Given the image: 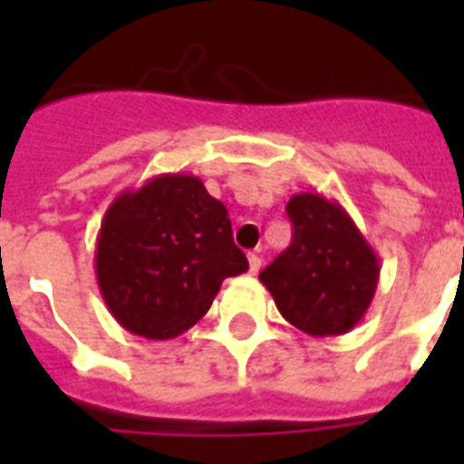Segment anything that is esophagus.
<instances>
[{
  "label": "esophagus",
  "instance_id": "obj_1",
  "mask_svg": "<svg viewBox=\"0 0 464 464\" xmlns=\"http://www.w3.org/2000/svg\"><path fill=\"white\" fill-rule=\"evenodd\" d=\"M261 256H256V253H248V271L256 276V273L261 271Z\"/></svg>",
  "mask_w": 464,
  "mask_h": 464
}]
</instances>
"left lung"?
Segmentation results:
<instances>
[{
    "label": "left lung",
    "mask_w": 464,
    "mask_h": 464,
    "mask_svg": "<svg viewBox=\"0 0 464 464\" xmlns=\"http://www.w3.org/2000/svg\"><path fill=\"white\" fill-rule=\"evenodd\" d=\"M293 241L261 271L285 321L328 338L353 331L368 313L380 261L350 213L323 193H295L288 206Z\"/></svg>",
    "instance_id": "left-lung-1"
}]
</instances>
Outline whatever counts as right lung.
Instances as JSON below:
<instances>
[{
  "mask_svg": "<svg viewBox=\"0 0 464 464\" xmlns=\"http://www.w3.org/2000/svg\"><path fill=\"white\" fill-rule=\"evenodd\" d=\"M96 283L116 323L149 341L188 331L221 283L248 271L231 218L193 173H161L106 208L94 253Z\"/></svg>",
  "mask_w": 464,
  "mask_h": 464,
  "instance_id": "add662e5",
  "label": "right lung"
}]
</instances>
